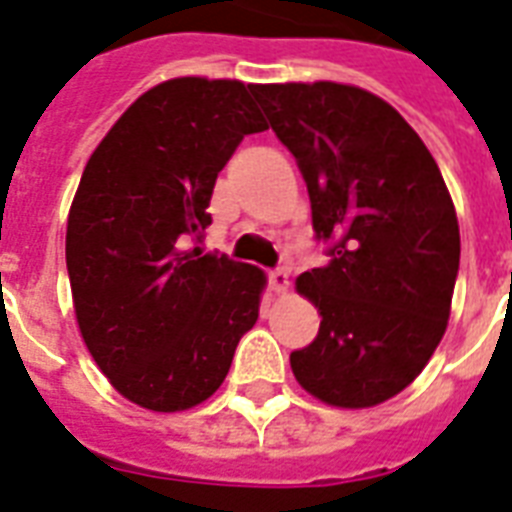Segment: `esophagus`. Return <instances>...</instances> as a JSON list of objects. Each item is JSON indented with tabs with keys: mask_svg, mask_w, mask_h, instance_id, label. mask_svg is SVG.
Listing matches in <instances>:
<instances>
[{
	"mask_svg": "<svg viewBox=\"0 0 512 512\" xmlns=\"http://www.w3.org/2000/svg\"><path fill=\"white\" fill-rule=\"evenodd\" d=\"M268 284H271L273 292H287L289 289V273L287 268H273L271 273H268Z\"/></svg>",
	"mask_w": 512,
	"mask_h": 512,
	"instance_id": "obj_1",
	"label": "esophagus"
}]
</instances>
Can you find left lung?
I'll return each instance as SVG.
<instances>
[{"label": "left lung", "instance_id": "left-lung-1", "mask_svg": "<svg viewBox=\"0 0 512 512\" xmlns=\"http://www.w3.org/2000/svg\"><path fill=\"white\" fill-rule=\"evenodd\" d=\"M255 98L295 156L329 255L297 279L321 327L292 350V372L324 404H382L425 369L446 332L460 271L452 196L420 135L372 92L260 84Z\"/></svg>", "mask_w": 512, "mask_h": 512}]
</instances>
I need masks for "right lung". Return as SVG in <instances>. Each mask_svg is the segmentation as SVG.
Wrapping results in <instances>:
<instances>
[{
    "instance_id": "obj_1",
    "label": "right lung",
    "mask_w": 512,
    "mask_h": 512,
    "mask_svg": "<svg viewBox=\"0 0 512 512\" xmlns=\"http://www.w3.org/2000/svg\"><path fill=\"white\" fill-rule=\"evenodd\" d=\"M257 84L183 76L140 95L100 140L68 212L66 265L87 350L154 412L207 401L255 327L265 276L201 255L217 172L268 130Z\"/></svg>"
}]
</instances>
